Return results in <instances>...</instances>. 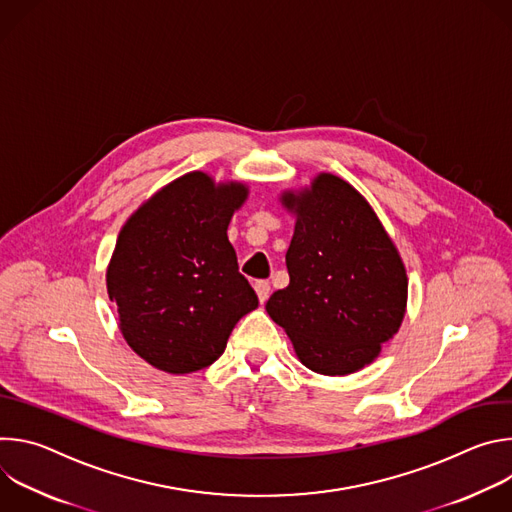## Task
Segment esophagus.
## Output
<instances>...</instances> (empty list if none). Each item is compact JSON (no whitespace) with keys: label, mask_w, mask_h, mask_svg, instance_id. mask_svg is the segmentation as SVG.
Returning <instances> with one entry per match:
<instances>
[{"label":"esophagus","mask_w":512,"mask_h":512,"mask_svg":"<svg viewBox=\"0 0 512 512\" xmlns=\"http://www.w3.org/2000/svg\"><path fill=\"white\" fill-rule=\"evenodd\" d=\"M255 291H257V296H259V302H261V304L267 302V298H269V294H271L269 281H257V283H255Z\"/></svg>","instance_id":"1"}]
</instances>
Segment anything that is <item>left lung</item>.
I'll return each instance as SVG.
<instances>
[{"mask_svg":"<svg viewBox=\"0 0 512 512\" xmlns=\"http://www.w3.org/2000/svg\"><path fill=\"white\" fill-rule=\"evenodd\" d=\"M283 202L298 212L285 253L289 285L265 310L308 369L354 373L401 326L405 267L369 202L344 180L320 174L312 190Z\"/></svg>","mask_w":512,"mask_h":512,"instance_id":"left-lung-1","label":"left lung"}]
</instances>
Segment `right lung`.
<instances>
[{
	"instance_id": "obj_1",
	"label": "right lung",
	"mask_w": 512,
	"mask_h": 512,
	"mask_svg": "<svg viewBox=\"0 0 512 512\" xmlns=\"http://www.w3.org/2000/svg\"><path fill=\"white\" fill-rule=\"evenodd\" d=\"M243 184L192 172L145 202L119 233L107 291L127 344L152 367L184 375L227 348L235 324L259 306L227 229Z\"/></svg>"
}]
</instances>
